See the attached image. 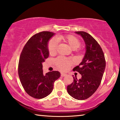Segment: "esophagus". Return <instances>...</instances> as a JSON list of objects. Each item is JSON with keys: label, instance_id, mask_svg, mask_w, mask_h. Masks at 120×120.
<instances>
[{"label": "esophagus", "instance_id": "34e87169", "mask_svg": "<svg viewBox=\"0 0 120 120\" xmlns=\"http://www.w3.org/2000/svg\"><path fill=\"white\" fill-rule=\"evenodd\" d=\"M67 75V74L66 73H61V77H64V76Z\"/></svg>", "mask_w": 120, "mask_h": 120}]
</instances>
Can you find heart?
I'll use <instances>...</instances> for the list:
<instances>
[{
	"label": "heart",
	"instance_id": "heart-1",
	"mask_svg": "<svg viewBox=\"0 0 120 120\" xmlns=\"http://www.w3.org/2000/svg\"><path fill=\"white\" fill-rule=\"evenodd\" d=\"M60 41L69 45L72 49L76 50L80 47L81 42L76 37L71 34L68 35H59L54 39H52L49 41L48 45V49L50 55H54L57 51L58 43L56 40ZM56 67L62 71H66L71 67L72 63L69 59L62 56H59L54 60Z\"/></svg>",
	"mask_w": 120,
	"mask_h": 120
}]
</instances>
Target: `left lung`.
<instances>
[{"label": "left lung", "mask_w": 120, "mask_h": 120, "mask_svg": "<svg viewBox=\"0 0 120 120\" xmlns=\"http://www.w3.org/2000/svg\"><path fill=\"white\" fill-rule=\"evenodd\" d=\"M83 38L86 52L82 61L75 67L74 71L81 74L78 80L73 77V82L67 86L69 94L75 99L83 100L90 97L99 88L105 68V59L101 46L90 34L77 31Z\"/></svg>", "instance_id": "8db88e82"}]
</instances>
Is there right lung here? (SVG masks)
<instances>
[{"instance_id":"1","label":"right lung","mask_w":120,"mask_h":120,"mask_svg":"<svg viewBox=\"0 0 120 120\" xmlns=\"http://www.w3.org/2000/svg\"><path fill=\"white\" fill-rule=\"evenodd\" d=\"M54 34L50 31L39 32L32 36L24 46L18 64V75L24 90L36 99L50 94L54 81L60 76L53 71L43 75L42 63L48 58V42Z\"/></svg>"}]
</instances>
